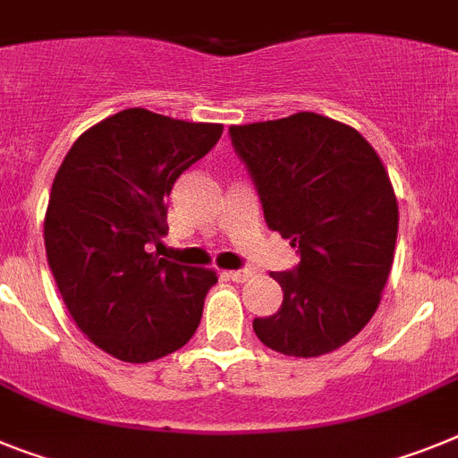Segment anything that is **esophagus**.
I'll return each mask as SVG.
<instances>
[{"label": "esophagus", "instance_id": "esophagus-1", "mask_svg": "<svg viewBox=\"0 0 458 458\" xmlns=\"http://www.w3.org/2000/svg\"><path fill=\"white\" fill-rule=\"evenodd\" d=\"M251 275H253L251 270H230V272H225V276H228V279H233V282H237V284L247 282Z\"/></svg>", "mask_w": 458, "mask_h": 458}]
</instances>
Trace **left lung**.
<instances>
[{"mask_svg":"<svg viewBox=\"0 0 458 458\" xmlns=\"http://www.w3.org/2000/svg\"><path fill=\"white\" fill-rule=\"evenodd\" d=\"M230 137L267 225L301 253L295 270L272 272L284 302L253 330L286 356L335 352L377 312L394 265L398 202L382 157L359 130L312 111L230 125Z\"/></svg>","mask_w":458,"mask_h":458,"instance_id":"1","label":"left lung"}]
</instances>
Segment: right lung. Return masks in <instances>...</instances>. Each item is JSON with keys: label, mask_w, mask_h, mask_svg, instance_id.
<instances>
[{"label": "right lung", "mask_w": 458, "mask_h": 458, "mask_svg": "<svg viewBox=\"0 0 458 458\" xmlns=\"http://www.w3.org/2000/svg\"><path fill=\"white\" fill-rule=\"evenodd\" d=\"M221 123L125 109L64 156L44 218L46 259L88 340L125 363L182 349L198 330L216 272L148 251L167 233V198L214 148Z\"/></svg>", "instance_id": "obj_1"}]
</instances>
